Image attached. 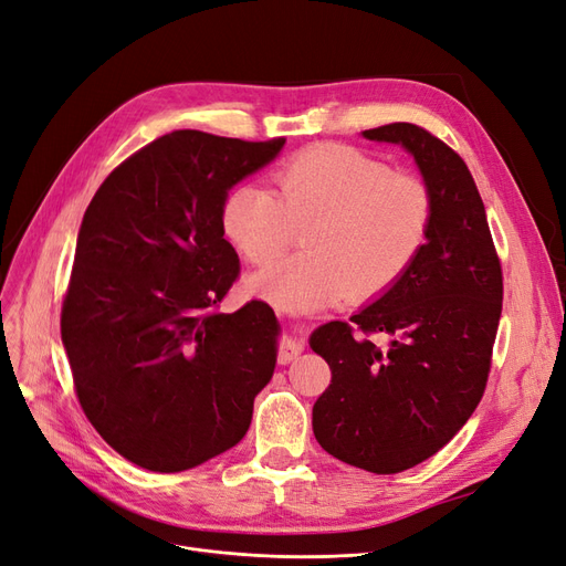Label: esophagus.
<instances>
[{
  "label": "esophagus",
  "mask_w": 566,
  "mask_h": 566,
  "mask_svg": "<svg viewBox=\"0 0 566 566\" xmlns=\"http://www.w3.org/2000/svg\"><path fill=\"white\" fill-rule=\"evenodd\" d=\"M304 352V339L302 337H283L281 342V349H279V361L281 364H290L297 354Z\"/></svg>",
  "instance_id": "1"
}]
</instances>
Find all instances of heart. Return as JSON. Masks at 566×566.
<instances>
[{
	"label": "heart",
	"instance_id": "b5f03b06",
	"mask_svg": "<svg viewBox=\"0 0 566 566\" xmlns=\"http://www.w3.org/2000/svg\"><path fill=\"white\" fill-rule=\"evenodd\" d=\"M432 212L422 179L391 172L358 148L318 144L273 172V193L235 186L221 205V227L256 266L276 262L304 231V252L252 279L262 297L304 312L345 295H382L416 262Z\"/></svg>",
	"mask_w": 566,
	"mask_h": 566
}]
</instances>
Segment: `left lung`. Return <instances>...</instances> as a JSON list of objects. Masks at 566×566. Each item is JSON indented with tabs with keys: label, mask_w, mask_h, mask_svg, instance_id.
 <instances>
[{
	"label": "left lung",
	"mask_w": 566,
	"mask_h": 566,
	"mask_svg": "<svg viewBox=\"0 0 566 566\" xmlns=\"http://www.w3.org/2000/svg\"><path fill=\"white\" fill-rule=\"evenodd\" d=\"M401 144L432 193L416 262L387 293L312 335L333 380L314 403V434L347 465L397 474L432 458L484 397L503 310V269L470 169L413 123L364 132ZM385 334L387 346L371 337Z\"/></svg>",
	"instance_id": "left-lung-1"
}]
</instances>
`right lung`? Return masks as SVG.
I'll return each mask as SVG.
<instances>
[{"mask_svg": "<svg viewBox=\"0 0 566 566\" xmlns=\"http://www.w3.org/2000/svg\"><path fill=\"white\" fill-rule=\"evenodd\" d=\"M283 144L177 129L119 163L84 212L61 337L84 416L134 465L191 470L248 432L279 323L262 300L219 312L241 276L221 205Z\"/></svg>", "mask_w": 566, "mask_h": 566, "instance_id": "1", "label": "right lung"}]
</instances>
